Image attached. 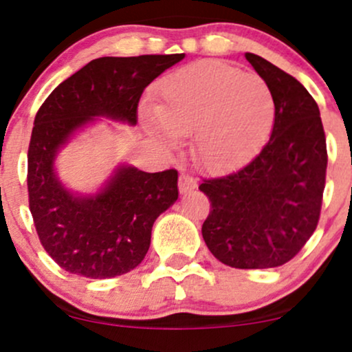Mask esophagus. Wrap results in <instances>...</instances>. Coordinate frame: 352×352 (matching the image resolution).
Segmentation results:
<instances>
[{"label":"esophagus","mask_w":352,"mask_h":352,"mask_svg":"<svg viewBox=\"0 0 352 352\" xmlns=\"http://www.w3.org/2000/svg\"><path fill=\"white\" fill-rule=\"evenodd\" d=\"M195 187H197V180L195 179H192V177H190L187 172L180 173V177H179V190H180L182 193H187L188 190H192V188H195Z\"/></svg>","instance_id":"1"}]
</instances>
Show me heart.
<instances>
[{
    "instance_id": "b5f03b06",
    "label": "heart",
    "mask_w": 352,
    "mask_h": 352,
    "mask_svg": "<svg viewBox=\"0 0 352 352\" xmlns=\"http://www.w3.org/2000/svg\"><path fill=\"white\" fill-rule=\"evenodd\" d=\"M159 96V106L145 112L153 131L167 140L195 132V155L210 170L252 159L274 122V99L265 79L220 60L172 72Z\"/></svg>"
}]
</instances>
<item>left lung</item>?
Returning a JSON list of instances; mask_svg holds the SVG:
<instances>
[{
	"mask_svg": "<svg viewBox=\"0 0 352 352\" xmlns=\"http://www.w3.org/2000/svg\"><path fill=\"white\" fill-rule=\"evenodd\" d=\"M246 59L272 89L270 140L240 170L204 179L210 213L201 225L217 260L240 270L276 268L301 252L321 215L328 148L316 100L288 72Z\"/></svg>",
	"mask_w": 352,
	"mask_h": 352,
	"instance_id": "obj_1",
	"label": "left lung"
}]
</instances>
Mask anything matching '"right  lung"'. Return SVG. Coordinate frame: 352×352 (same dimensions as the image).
<instances>
[{
	"label": "right lung",
	"instance_id": "1",
	"mask_svg": "<svg viewBox=\"0 0 352 352\" xmlns=\"http://www.w3.org/2000/svg\"><path fill=\"white\" fill-rule=\"evenodd\" d=\"M185 54L99 58L60 82L34 119L28 148V197L39 241L60 268L104 280L134 270L151 246L153 221L179 197L175 168H120L92 199H76L54 177V153L94 116L137 124L145 87Z\"/></svg>",
	"mask_w": 352,
	"mask_h": 352
}]
</instances>
